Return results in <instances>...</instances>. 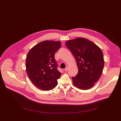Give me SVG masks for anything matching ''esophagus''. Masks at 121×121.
Returning <instances> with one entry per match:
<instances>
[{"label": "esophagus", "mask_w": 121, "mask_h": 121, "mask_svg": "<svg viewBox=\"0 0 121 121\" xmlns=\"http://www.w3.org/2000/svg\"><path fill=\"white\" fill-rule=\"evenodd\" d=\"M68 67H67L66 68H65V69H64V70L65 71H67V70H68Z\"/></svg>", "instance_id": "esophagus-1"}]
</instances>
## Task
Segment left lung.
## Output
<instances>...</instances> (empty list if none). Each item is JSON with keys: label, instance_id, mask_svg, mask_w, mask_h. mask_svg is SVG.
I'll use <instances>...</instances> for the list:
<instances>
[{"label": "left lung", "instance_id": "1", "mask_svg": "<svg viewBox=\"0 0 121 121\" xmlns=\"http://www.w3.org/2000/svg\"><path fill=\"white\" fill-rule=\"evenodd\" d=\"M65 45L75 57L78 73L73 77V83L80 89H88L98 81L104 67L101 49L94 43L84 38L68 40Z\"/></svg>", "mask_w": 121, "mask_h": 121}]
</instances>
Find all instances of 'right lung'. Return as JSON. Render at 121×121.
Instances as JSON below:
<instances>
[{"instance_id": "obj_1", "label": "right lung", "mask_w": 121, "mask_h": 121, "mask_svg": "<svg viewBox=\"0 0 121 121\" xmlns=\"http://www.w3.org/2000/svg\"><path fill=\"white\" fill-rule=\"evenodd\" d=\"M60 46V41L46 40L37 44L28 53L26 60L27 74L39 88L48 91L57 85V80L61 74L57 69L54 55Z\"/></svg>"}]
</instances>
